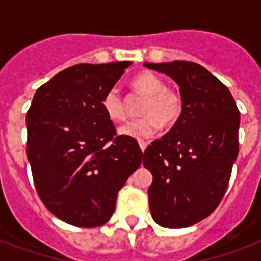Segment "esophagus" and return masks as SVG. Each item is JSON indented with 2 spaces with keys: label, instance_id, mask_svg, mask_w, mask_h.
I'll return each instance as SVG.
<instances>
[{
  "label": "esophagus",
  "instance_id": "obj_1",
  "mask_svg": "<svg viewBox=\"0 0 261 261\" xmlns=\"http://www.w3.org/2000/svg\"><path fill=\"white\" fill-rule=\"evenodd\" d=\"M138 143H139V147H141V150H142V151L146 150V147H147L146 141H143V139H139Z\"/></svg>",
  "mask_w": 261,
  "mask_h": 261
}]
</instances>
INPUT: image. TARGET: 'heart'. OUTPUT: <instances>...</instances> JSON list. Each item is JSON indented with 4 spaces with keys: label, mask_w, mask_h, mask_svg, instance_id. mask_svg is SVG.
I'll use <instances>...</instances> for the list:
<instances>
[{
    "label": "heart",
    "mask_w": 261,
    "mask_h": 261,
    "mask_svg": "<svg viewBox=\"0 0 261 261\" xmlns=\"http://www.w3.org/2000/svg\"><path fill=\"white\" fill-rule=\"evenodd\" d=\"M133 88L147 96L141 108L143 116L124 124L120 128L122 135L131 138H147L157 133L160 124L172 127L180 119L182 114L181 94L173 88H168L161 77L151 71H143L134 77ZM101 106L111 122L120 123L127 118L126 101L116 88L107 90Z\"/></svg>",
    "instance_id": "1"
}]
</instances>
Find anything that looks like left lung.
Masks as SVG:
<instances>
[{"instance_id": "8db88e82", "label": "left lung", "mask_w": 261, "mask_h": 261, "mask_svg": "<svg viewBox=\"0 0 261 261\" xmlns=\"http://www.w3.org/2000/svg\"><path fill=\"white\" fill-rule=\"evenodd\" d=\"M178 84L182 114L143 153L151 217L164 227L200 222L222 200L239 154L240 111L226 85L195 62L145 63Z\"/></svg>"}]
</instances>
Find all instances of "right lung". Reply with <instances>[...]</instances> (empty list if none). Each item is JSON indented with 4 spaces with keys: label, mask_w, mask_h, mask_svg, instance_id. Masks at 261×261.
<instances>
[{
    "label": "right lung",
    "mask_w": 261,
    "mask_h": 261,
    "mask_svg": "<svg viewBox=\"0 0 261 261\" xmlns=\"http://www.w3.org/2000/svg\"><path fill=\"white\" fill-rule=\"evenodd\" d=\"M131 62L79 63L39 87L27 112V159L43 204L66 223L96 227L142 163L131 137L118 135L101 101Z\"/></svg>",
    "instance_id": "right-lung-1"
}]
</instances>
